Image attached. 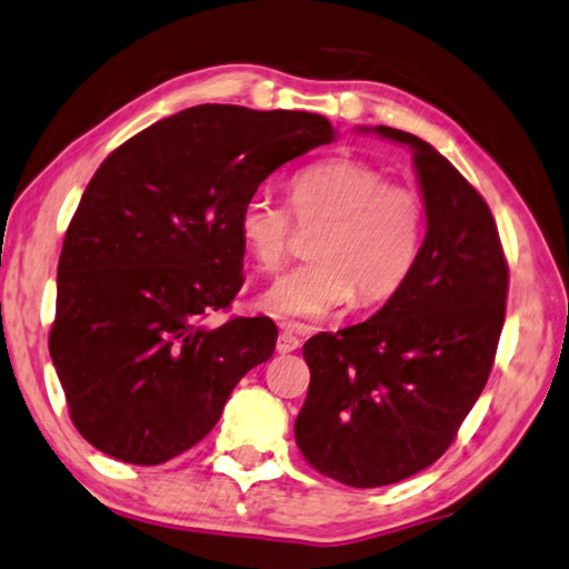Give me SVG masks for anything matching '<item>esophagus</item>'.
I'll return each instance as SVG.
<instances>
[{
  "mask_svg": "<svg viewBox=\"0 0 569 569\" xmlns=\"http://www.w3.org/2000/svg\"><path fill=\"white\" fill-rule=\"evenodd\" d=\"M279 337H277V352L279 355H287V352H295L297 347H300V337L297 332L302 330V327H297L292 322H279Z\"/></svg>",
  "mask_w": 569,
  "mask_h": 569,
  "instance_id": "34e87169",
  "label": "esophagus"
}]
</instances>
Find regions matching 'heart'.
<instances>
[{"instance_id": "heart-1", "label": "heart", "mask_w": 569, "mask_h": 569, "mask_svg": "<svg viewBox=\"0 0 569 569\" xmlns=\"http://www.w3.org/2000/svg\"><path fill=\"white\" fill-rule=\"evenodd\" d=\"M290 204L302 227L322 224L315 262L279 277L259 307L290 320H325L340 307L380 305L400 290L420 254L425 202L382 169L352 157H330L300 169ZM292 212L267 192L249 194L237 212V234L262 272H277L292 249Z\"/></svg>"}]
</instances>
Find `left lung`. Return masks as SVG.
Listing matches in <instances>:
<instances>
[{"label": "left lung", "instance_id": "8db88e82", "mask_svg": "<svg viewBox=\"0 0 569 569\" xmlns=\"http://www.w3.org/2000/svg\"><path fill=\"white\" fill-rule=\"evenodd\" d=\"M372 132L412 149L427 234L380 312L302 347L310 390L297 447L317 472L350 487L402 482L447 452L490 377L510 284L482 194L425 139Z\"/></svg>", "mask_w": 569, "mask_h": 569}]
</instances>
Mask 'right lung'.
Listing matches in <instances>:
<instances>
[{"label":"right lung","mask_w":569,"mask_h":569,"mask_svg":"<svg viewBox=\"0 0 569 569\" xmlns=\"http://www.w3.org/2000/svg\"><path fill=\"white\" fill-rule=\"evenodd\" d=\"M310 112L199 104L109 154L67 227L49 355L79 435L129 465H162L217 425L234 385L274 352L269 317H232L237 212L290 159L330 144Z\"/></svg>","instance_id":"right-lung-1"}]
</instances>
